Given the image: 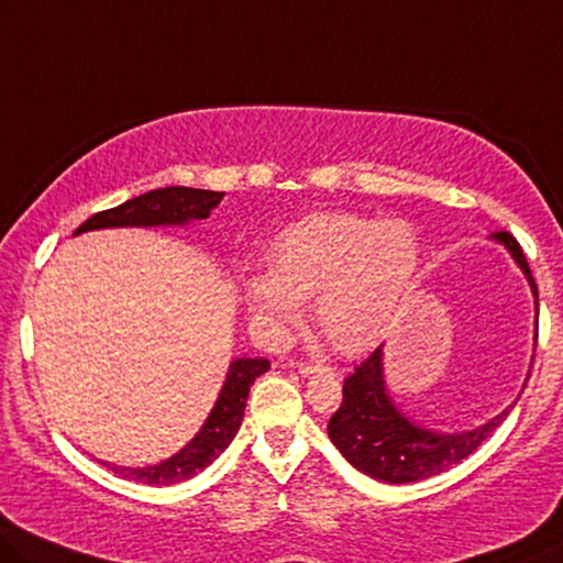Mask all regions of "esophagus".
<instances>
[{"instance_id": "34e87169", "label": "esophagus", "mask_w": 563, "mask_h": 563, "mask_svg": "<svg viewBox=\"0 0 563 563\" xmlns=\"http://www.w3.org/2000/svg\"><path fill=\"white\" fill-rule=\"evenodd\" d=\"M298 372H300V374H303V376H313V374H329V372H331V366L300 362V364H298Z\"/></svg>"}]
</instances>
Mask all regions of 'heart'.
Instances as JSON below:
<instances>
[{"instance_id":"1","label":"heart","mask_w":563,"mask_h":563,"mask_svg":"<svg viewBox=\"0 0 563 563\" xmlns=\"http://www.w3.org/2000/svg\"><path fill=\"white\" fill-rule=\"evenodd\" d=\"M422 263L407 220L349 212L310 214L290 224L271 253V275L247 280L255 329L280 341L316 298V321L343 354L372 349L399 313Z\"/></svg>"}]
</instances>
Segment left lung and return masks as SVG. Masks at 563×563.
<instances>
[{
	"label": "left lung",
	"instance_id": "obj_1",
	"mask_svg": "<svg viewBox=\"0 0 563 563\" xmlns=\"http://www.w3.org/2000/svg\"><path fill=\"white\" fill-rule=\"evenodd\" d=\"M493 238L506 242L518 265L531 280L533 296L539 288L526 263L518 240L510 232H496ZM539 339V335H536ZM508 417V409L488 424L463 434H440L409 422L397 412L384 389L382 346L374 349L362 364L343 379V401L329 419V438L341 455L362 473L384 483H415L440 475L460 460L481 448L490 432Z\"/></svg>",
	"mask_w": 563,
	"mask_h": 563
}]
</instances>
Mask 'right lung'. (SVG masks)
<instances>
[{"label": "right lung", "mask_w": 563, "mask_h": 563, "mask_svg": "<svg viewBox=\"0 0 563 563\" xmlns=\"http://www.w3.org/2000/svg\"><path fill=\"white\" fill-rule=\"evenodd\" d=\"M220 199L222 191L191 187L154 189L141 197L123 201L119 207L96 212L75 230V234L100 228H151V224H181L189 220H205L220 205ZM267 368H271L267 358H238V362H232L228 382H224L220 399H217L212 415L207 417L205 427H201L197 438L187 448L176 452L166 463L151 467H108L125 477V481H139L144 485H172L195 477L209 463H214L220 457V452L238 434L242 415H245L250 387H253V382L260 374H265Z\"/></svg>", "instance_id": "right-lung-1"}]
</instances>
